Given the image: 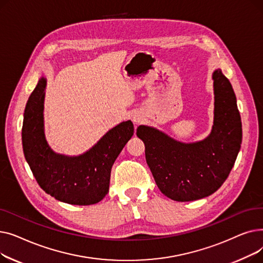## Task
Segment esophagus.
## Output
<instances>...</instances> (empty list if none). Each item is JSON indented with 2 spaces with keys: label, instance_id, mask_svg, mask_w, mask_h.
Instances as JSON below:
<instances>
[{
  "label": "esophagus",
  "instance_id": "34e87169",
  "mask_svg": "<svg viewBox=\"0 0 263 263\" xmlns=\"http://www.w3.org/2000/svg\"><path fill=\"white\" fill-rule=\"evenodd\" d=\"M132 120H133V122H134L135 124H139V123H141V122L143 121V116L140 115V114H134Z\"/></svg>",
  "mask_w": 263,
  "mask_h": 263
}]
</instances>
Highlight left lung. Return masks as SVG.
Segmentation results:
<instances>
[{"label":"left lung","mask_w":263,"mask_h":263,"mask_svg":"<svg viewBox=\"0 0 263 263\" xmlns=\"http://www.w3.org/2000/svg\"><path fill=\"white\" fill-rule=\"evenodd\" d=\"M212 79L214 120L204 140L185 144L153 127L140 126L136 130L158 187L176 201L213 194L225 182L241 148L242 123L236 95L220 69L214 70Z\"/></svg>","instance_id":"left-lung-1"}]
</instances>
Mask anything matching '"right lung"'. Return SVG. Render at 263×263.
<instances>
[{
  "label": "right lung",
  "mask_w": 263,
  "mask_h": 263,
  "mask_svg": "<svg viewBox=\"0 0 263 263\" xmlns=\"http://www.w3.org/2000/svg\"><path fill=\"white\" fill-rule=\"evenodd\" d=\"M47 80L40 78L27 100L22 146L26 162L39 186L55 199L79 205L102 200L108 192L110 170L120 151L134 133L131 120L104 134L83 155L68 157L49 147L44 128V101Z\"/></svg>",
  "instance_id": "obj_1"
}]
</instances>
